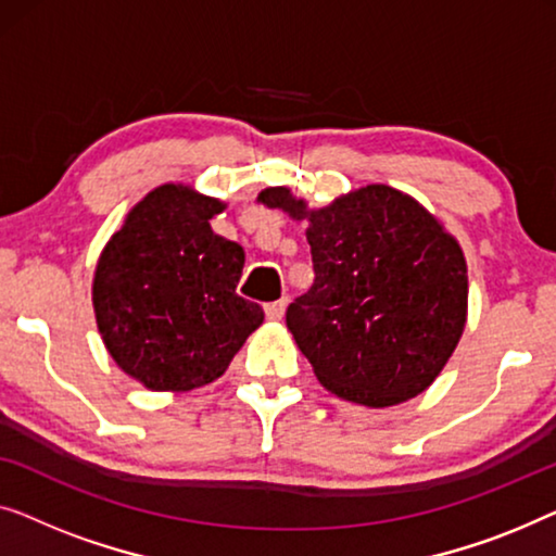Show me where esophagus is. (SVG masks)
Masks as SVG:
<instances>
[{
	"label": "esophagus",
	"instance_id": "34e87169",
	"mask_svg": "<svg viewBox=\"0 0 556 556\" xmlns=\"http://www.w3.org/2000/svg\"><path fill=\"white\" fill-rule=\"evenodd\" d=\"M285 309H287V300L264 304V315H267V319H281L285 317Z\"/></svg>",
	"mask_w": 556,
	"mask_h": 556
}]
</instances>
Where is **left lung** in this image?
I'll return each instance as SVG.
<instances>
[{
	"label": "left lung",
	"instance_id": "obj_1",
	"mask_svg": "<svg viewBox=\"0 0 556 556\" xmlns=\"http://www.w3.org/2000/svg\"><path fill=\"white\" fill-rule=\"evenodd\" d=\"M260 201L307 218L315 281L287 327L334 395L388 408L431 386L466 325L468 275L456 239L416 199L372 184L307 211L289 189Z\"/></svg>",
	"mask_w": 556,
	"mask_h": 556
}]
</instances>
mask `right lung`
Listing matches in <instances>:
<instances>
[{"mask_svg": "<svg viewBox=\"0 0 556 556\" xmlns=\"http://www.w3.org/2000/svg\"><path fill=\"white\" fill-rule=\"evenodd\" d=\"M224 203L161 186L130 211L100 256L92 304L108 353L151 390L216 380L264 309L237 294L244 249L211 231Z\"/></svg>", "mask_w": 556, "mask_h": 556, "instance_id": "add662e5", "label": "right lung"}]
</instances>
